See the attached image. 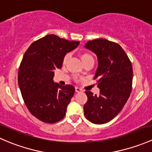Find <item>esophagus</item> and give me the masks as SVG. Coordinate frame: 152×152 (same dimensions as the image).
Returning a JSON list of instances; mask_svg holds the SVG:
<instances>
[{"label": "esophagus", "mask_w": 152, "mask_h": 152, "mask_svg": "<svg viewBox=\"0 0 152 152\" xmlns=\"http://www.w3.org/2000/svg\"><path fill=\"white\" fill-rule=\"evenodd\" d=\"M75 90H76V93H80V92H82V89L79 88V87H75Z\"/></svg>", "instance_id": "esophagus-1"}]
</instances>
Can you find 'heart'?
Here are the masks:
<instances>
[{"mask_svg": "<svg viewBox=\"0 0 152 152\" xmlns=\"http://www.w3.org/2000/svg\"><path fill=\"white\" fill-rule=\"evenodd\" d=\"M79 56H80L84 65H85L86 63H87L89 62H94V58H93V56L90 53H88V52H82V53H81L79 54ZM67 59H68V55H65V56L63 59V64L66 63Z\"/></svg>", "mask_w": 152, "mask_h": 152, "instance_id": "heart-1", "label": "heart"}]
</instances>
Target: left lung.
I'll return each mask as SVG.
<instances>
[{
  "label": "left lung",
  "instance_id": "obj_1",
  "mask_svg": "<svg viewBox=\"0 0 152 152\" xmlns=\"http://www.w3.org/2000/svg\"><path fill=\"white\" fill-rule=\"evenodd\" d=\"M86 48L96 54L99 66L94 79L99 78L100 95L85 91L87 102L84 106L86 118L95 124H103L114 118L126 103L132 86L131 61L120 45L106 39L86 43Z\"/></svg>",
  "mask_w": 152,
  "mask_h": 152
}]
</instances>
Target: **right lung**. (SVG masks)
<instances>
[{"mask_svg": "<svg viewBox=\"0 0 152 152\" xmlns=\"http://www.w3.org/2000/svg\"><path fill=\"white\" fill-rule=\"evenodd\" d=\"M79 45L78 41L48 34L34 41L24 53L18 85L29 112L44 123L54 124L65 117L75 88L54 83L53 70L62 67L65 54Z\"/></svg>", "mask_w": 152, "mask_h": 152, "instance_id": "obj_1", "label": "right lung"}]
</instances>
